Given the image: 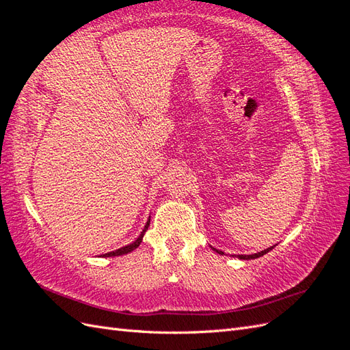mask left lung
Instances as JSON below:
<instances>
[{"instance_id":"8db88e82","label":"left lung","mask_w":350,"mask_h":350,"mask_svg":"<svg viewBox=\"0 0 350 350\" xmlns=\"http://www.w3.org/2000/svg\"><path fill=\"white\" fill-rule=\"evenodd\" d=\"M274 248V245L273 247H270V248H267V250H264V251H260V252H256V254H250V256H245V254H235L234 257H237V258H239V260H254V258H258V257H262L264 254H267L269 251H271ZM217 254H220V256H224V251H219V250H216V248H213Z\"/></svg>"}]
</instances>
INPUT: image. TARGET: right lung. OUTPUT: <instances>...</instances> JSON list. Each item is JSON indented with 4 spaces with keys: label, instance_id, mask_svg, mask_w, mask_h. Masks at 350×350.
Returning a JSON list of instances; mask_svg holds the SVG:
<instances>
[{
    "label": "right lung",
    "instance_id": "obj_1",
    "mask_svg": "<svg viewBox=\"0 0 350 350\" xmlns=\"http://www.w3.org/2000/svg\"><path fill=\"white\" fill-rule=\"evenodd\" d=\"M149 225H150V217L147 219L146 225H144V229L142 230V234L139 235V238H137L134 242L129 243V245H125V247H121L118 250H115V251H111V252H107V254H100V257H118V256H125V254L134 251L137 247H140V243L143 241V237L146 234V230L149 229Z\"/></svg>",
    "mask_w": 350,
    "mask_h": 350
}]
</instances>
